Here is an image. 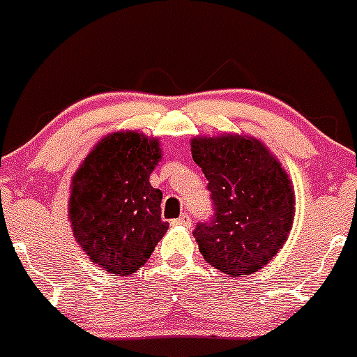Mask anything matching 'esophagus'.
<instances>
[{
    "label": "esophagus",
    "instance_id": "esophagus-1",
    "mask_svg": "<svg viewBox=\"0 0 357 357\" xmlns=\"http://www.w3.org/2000/svg\"><path fill=\"white\" fill-rule=\"evenodd\" d=\"M172 225H178V227H189L191 225V218L188 214H182L178 219H173Z\"/></svg>",
    "mask_w": 357,
    "mask_h": 357
}]
</instances>
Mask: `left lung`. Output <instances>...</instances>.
<instances>
[{"mask_svg": "<svg viewBox=\"0 0 357 357\" xmlns=\"http://www.w3.org/2000/svg\"><path fill=\"white\" fill-rule=\"evenodd\" d=\"M191 152L208 181L215 211L211 223L192 231L200 253L231 278L257 273L292 230L296 195L289 173L253 136H196Z\"/></svg>", "mask_w": 357, "mask_h": 357, "instance_id": "obj_1", "label": "left lung"}]
</instances>
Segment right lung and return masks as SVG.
<instances>
[{
    "mask_svg": "<svg viewBox=\"0 0 357 357\" xmlns=\"http://www.w3.org/2000/svg\"><path fill=\"white\" fill-rule=\"evenodd\" d=\"M161 157L159 138L116 130L97 142L72 176L74 238L93 264L114 276L145 266L168 230L161 219V189L150 185Z\"/></svg>",
    "mask_w": 357,
    "mask_h": 357,
    "instance_id": "1",
    "label": "right lung"
}]
</instances>
